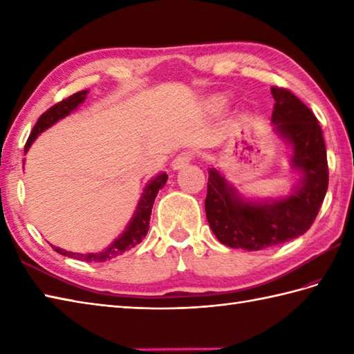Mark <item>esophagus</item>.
<instances>
[{"label":"esophagus","instance_id":"1","mask_svg":"<svg viewBox=\"0 0 354 354\" xmlns=\"http://www.w3.org/2000/svg\"><path fill=\"white\" fill-rule=\"evenodd\" d=\"M192 158H193V153H190V152L179 153V155L175 158V160L171 161V169H173V170H181V169H184L185 165L192 161Z\"/></svg>","mask_w":354,"mask_h":354}]
</instances>
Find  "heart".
<instances>
[{
    "mask_svg": "<svg viewBox=\"0 0 354 354\" xmlns=\"http://www.w3.org/2000/svg\"><path fill=\"white\" fill-rule=\"evenodd\" d=\"M225 106H227V99H225V97H214V99H212L213 109H222Z\"/></svg>",
    "mask_w": 354,
    "mask_h": 354,
    "instance_id": "obj_1",
    "label": "heart"
}]
</instances>
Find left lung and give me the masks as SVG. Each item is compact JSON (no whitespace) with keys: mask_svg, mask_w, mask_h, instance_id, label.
<instances>
[{"mask_svg":"<svg viewBox=\"0 0 354 354\" xmlns=\"http://www.w3.org/2000/svg\"><path fill=\"white\" fill-rule=\"evenodd\" d=\"M274 133L292 149L299 179L288 196L248 199L223 173L208 169L205 213L221 243L260 251L303 236L312 227L328 187L326 142L317 117L289 89L270 88Z\"/></svg>","mask_w":354,"mask_h":354,"instance_id":"obj_1","label":"left lung"}]
</instances>
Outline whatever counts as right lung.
Returning <instances> with one entry per match:
<instances>
[{
	"label": "right lung",
	"instance_id": "add662e5",
	"mask_svg": "<svg viewBox=\"0 0 354 354\" xmlns=\"http://www.w3.org/2000/svg\"><path fill=\"white\" fill-rule=\"evenodd\" d=\"M88 89L85 91H80L70 95L68 99H65L62 102L56 103L55 106H51L48 111H45L44 114L37 120L32 133L26 142V149L24 153L28 152L30 146L33 145V141L37 138V135L42 133L44 131H47L48 127L53 124H56L59 120L65 118L66 115H70L73 111H76L79 108V104H82L86 99ZM167 183V173H158L155 178L150 179V181L146 184L145 190L141 193V198L137 204V208H135V213L132 216V219L127 223L126 230L120 234L114 242H112L108 248H104L100 252H88V254H79V252H71L62 250L59 246H53L51 248L56 252L65 255V257H71V259H77L82 261H97V263H103L108 261L111 259L117 257V255H122L123 252L129 251L131 248L137 246L142 239L146 237L147 231H149V222H150V214H152V207L158 192H160L162 187Z\"/></svg>",
	"mask_w": 354,
	"mask_h": 354
}]
</instances>
